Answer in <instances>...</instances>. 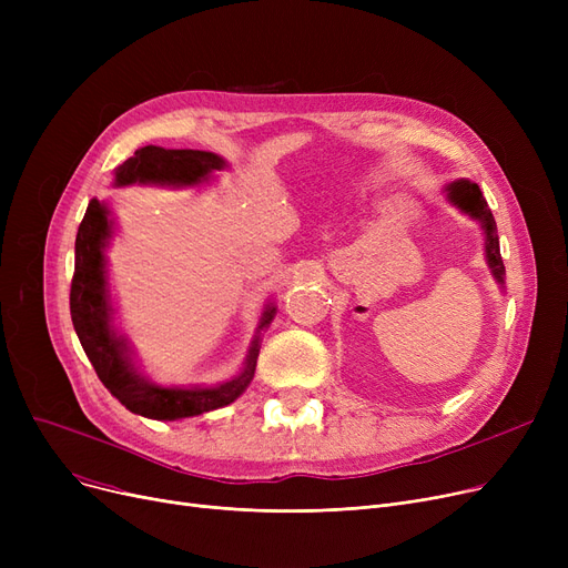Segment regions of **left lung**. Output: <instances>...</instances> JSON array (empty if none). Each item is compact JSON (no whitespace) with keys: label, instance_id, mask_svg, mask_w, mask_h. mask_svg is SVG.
Wrapping results in <instances>:
<instances>
[{"label":"left lung","instance_id":"obj_1","mask_svg":"<svg viewBox=\"0 0 568 568\" xmlns=\"http://www.w3.org/2000/svg\"><path fill=\"white\" fill-rule=\"evenodd\" d=\"M444 195L449 200L458 212H463L465 216H469L471 221H476L484 230V251H486V262L490 274L495 278V283L499 285V290H504V262L499 255V236H497V225L493 219L490 206L481 193V189L476 186L469 179H456V182L444 186Z\"/></svg>","mask_w":568,"mask_h":568}]
</instances>
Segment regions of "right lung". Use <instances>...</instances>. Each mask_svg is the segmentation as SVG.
<instances>
[{
    "instance_id": "add662e5",
    "label": "right lung",
    "mask_w": 568,
    "mask_h": 568,
    "mask_svg": "<svg viewBox=\"0 0 568 568\" xmlns=\"http://www.w3.org/2000/svg\"><path fill=\"white\" fill-rule=\"evenodd\" d=\"M227 168V161L200 149H163L146 144L114 168V186L152 184L170 189L202 186L214 172ZM114 234V221L108 202L92 200L75 236V272L71 283V320L80 345L92 362L105 389L133 414L156 422H176L225 407L242 396L255 375L260 338L276 317V304L266 302L260 315L255 338L251 341L242 371L214 386H163L144 377L133 359L131 343L114 326V306L108 281L105 251Z\"/></svg>"
}]
</instances>
